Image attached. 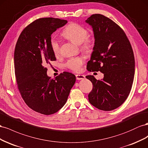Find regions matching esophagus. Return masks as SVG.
<instances>
[{
  "label": "esophagus",
  "mask_w": 148,
  "mask_h": 148,
  "mask_svg": "<svg viewBox=\"0 0 148 148\" xmlns=\"http://www.w3.org/2000/svg\"><path fill=\"white\" fill-rule=\"evenodd\" d=\"M75 77H76L77 80H82L85 79V75H81V74H77L75 75Z\"/></svg>",
  "instance_id": "esophagus-1"
}]
</instances>
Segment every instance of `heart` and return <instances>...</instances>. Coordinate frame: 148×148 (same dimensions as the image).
<instances>
[{"instance_id":"obj_1","label":"heart","mask_w":148,"mask_h":148,"mask_svg":"<svg viewBox=\"0 0 148 148\" xmlns=\"http://www.w3.org/2000/svg\"><path fill=\"white\" fill-rule=\"evenodd\" d=\"M88 34V29L75 23H71L63 29L62 35L73 43L79 45L82 50L89 52L93 47V42L90 39L87 38ZM51 47L55 55L60 54V49L58 41L52 40L51 41ZM84 62L82 57H75L70 58L66 63V66L71 70L78 72L81 70V66Z\"/></svg>"}]
</instances>
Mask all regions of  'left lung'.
Segmentation results:
<instances>
[{
    "mask_svg": "<svg viewBox=\"0 0 148 148\" xmlns=\"http://www.w3.org/2000/svg\"><path fill=\"white\" fill-rule=\"evenodd\" d=\"M86 22L92 27L95 38L87 69L104 75L101 80L86 77L93 84L88 101L101 110H113L123 103L132 89L135 67L132 46L123 29L105 16L92 15Z\"/></svg>",
    "mask_w": 148,
    "mask_h": 148,
    "instance_id": "1",
    "label": "left lung"
}]
</instances>
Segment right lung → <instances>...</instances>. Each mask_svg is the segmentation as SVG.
<instances>
[{
  "instance_id": "obj_1",
  "label": "right lung",
  "mask_w": 148,
  "mask_h": 148,
  "mask_svg": "<svg viewBox=\"0 0 148 148\" xmlns=\"http://www.w3.org/2000/svg\"><path fill=\"white\" fill-rule=\"evenodd\" d=\"M67 23L50 17L36 20L21 33L15 46V74L21 95L29 108L46 115L64 106L75 82V75L68 72L51 79L46 67L56 61L51 35Z\"/></svg>"
}]
</instances>
